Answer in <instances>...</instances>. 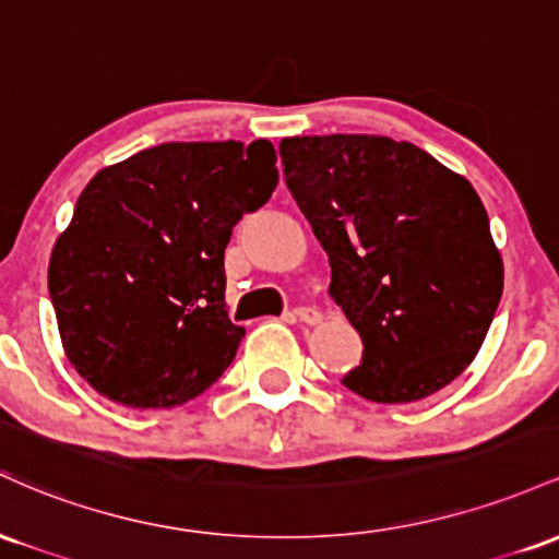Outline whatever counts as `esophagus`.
<instances>
[{"mask_svg": "<svg viewBox=\"0 0 559 559\" xmlns=\"http://www.w3.org/2000/svg\"><path fill=\"white\" fill-rule=\"evenodd\" d=\"M294 320H299V323H307V325H320L323 323V316L316 310V307H299V310H294Z\"/></svg>", "mask_w": 559, "mask_h": 559, "instance_id": "34e87169", "label": "esophagus"}]
</instances>
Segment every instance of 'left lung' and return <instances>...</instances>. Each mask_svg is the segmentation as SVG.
Here are the masks:
<instances>
[{"label":"left lung","mask_w":559,"mask_h":559,"mask_svg":"<svg viewBox=\"0 0 559 559\" xmlns=\"http://www.w3.org/2000/svg\"><path fill=\"white\" fill-rule=\"evenodd\" d=\"M284 181L331 262L329 294L360 333L344 386L402 404L476 360L504 265L471 181L420 146L370 133L292 136Z\"/></svg>","instance_id":"8db88e82"}]
</instances>
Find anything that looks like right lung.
Returning <instances> with one entry per match:
<instances>
[{"mask_svg":"<svg viewBox=\"0 0 559 559\" xmlns=\"http://www.w3.org/2000/svg\"><path fill=\"white\" fill-rule=\"evenodd\" d=\"M278 183L271 141H168L102 168L49 258L70 365L133 409L210 389L239 349L228 320L230 230Z\"/></svg>","mask_w":559,"mask_h":559,"instance_id":"1","label":"right lung"}]
</instances>
